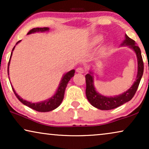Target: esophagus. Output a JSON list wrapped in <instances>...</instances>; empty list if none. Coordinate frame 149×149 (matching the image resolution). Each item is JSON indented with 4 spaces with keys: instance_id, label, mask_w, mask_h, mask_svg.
Returning <instances> with one entry per match:
<instances>
[{
    "instance_id": "1",
    "label": "esophagus",
    "mask_w": 149,
    "mask_h": 149,
    "mask_svg": "<svg viewBox=\"0 0 149 149\" xmlns=\"http://www.w3.org/2000/svg\"><path fill=\"white\" fill-rule=\"evenodd\" d=\"M76 71L78 73H81V74H82V73H84L85 72V70L83 68H81V67L77 68V70H76Z\"/></svg>"
}]
</instances>
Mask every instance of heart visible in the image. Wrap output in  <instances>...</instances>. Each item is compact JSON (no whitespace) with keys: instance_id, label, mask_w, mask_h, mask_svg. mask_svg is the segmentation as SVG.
Returning <instances> with one entry per match:
<instances>
[{"instance_id":"b5f03b06","label":"heart","mask_w":149,"mask_h":149,"mask_svg":"<svg viewBox=\"0 0 149 149\" xmlns=\"http://www.w3.org/2000/svg\"><path fill=\"white\" fill-rule=\"evenodd\" d=\"M102 39H103L102 36H95L93 38L92 40H91V45H92L93 46L97 45L100 43V42H102ZM107 49H108L107 47H104L102 48V49L100 51V54L101 56H104L106 54H107Z\"/></svg>"}]
</instances>
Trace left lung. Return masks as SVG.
<instances>
[{
	"mask_svg": "<svg viewBox=\"0 0 149 149\" xmlns=\"http://www.w3.org/2000/svg\"><path fill=\"white\" fill-rule=\"evenodd\" d=\"M121 46H128L135 52L138 60V73L136 81L132 86L125 92L121 94L113 97H107L100 94L97 92L94 87L93 83V72L89 71V73L85 75L86 81V93L87 98L93 107L100 110H111L117 108L131 100L137 91L138 85L140 84V80L144 72V64L142 60L141 51L139 47L136 45L134 40L130 38L127 34H125V39L124 40Z\"/></svg>",
	"mask_w": 149,
	"mask_h": 149,
	"instance_id": "1",
	"label": "left lung"
}]
</instances>
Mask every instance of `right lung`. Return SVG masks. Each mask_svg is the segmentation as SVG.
Wrapping results in <instances>:
<instances>
[{
	"mask_svg": "<svg viewBox=\"0 0 149 149\" xmlns=\"http://www.w3.org/2000/svg\"><path fill=\"white\" fill-rule=\"evenodd\" d=\"M49 28L47 27L36 28H33V29L30 30V31L28 32V34L35 33V32H47V31H49ZM20 41H21V40H19V41L17 42L16 45L19 43ZM15 47V46H14V47L13 48V50H12V52L11 54V56H10L9 63H8V70H7L8 74H9V66L10 64V61H11V58L12 56V54H13V51L14 50ZM74 72H75V70H72L66 73V74L63 76L56 93H55L52 97H50L49 99L47 100L40 102L32 103V102H30L26 101L25 100H23L21 97L19 96V95H17V93H16L15 91L14 90L13 87L12 86V85H11V87H12V89H13L14 93H15V95H16V97H17V99L19 100L22 104H24V105L27 106V107L31 108V109L35 110V111L38 112H44L45 113V112L52 111L53 110L56 109V108H58L59 106L61 104V103H62L63 99H64L65 89H66V87L67 86V85H68V81L70 80V79L72 78V77H74Z\"/></svg>",
	"mask_w": 149,
	"mask_h": 149,
	"instance_id": "add662e5",
	"label": "right lung"
}]
</instances>
